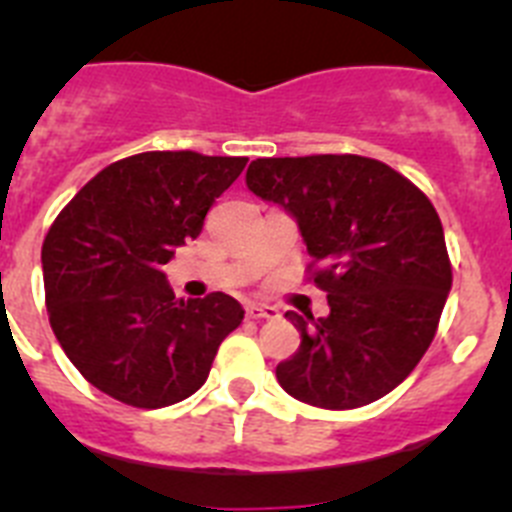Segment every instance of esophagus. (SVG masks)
<instances>
[{"label": "esophagus", "instance_id": "esophagus-1", "mask_svg": "<svg viewBox=\"0 0 512 512\" xmlns=\"http://www.w3.org/2000/svg\"><path fill=\"white\" fill-rule=\"evenodd\" d=\"M246 315L251 320H277L279 310L274 305H264V302H248Z\"/></svg>", "mask_w": 512, "mask_h": 512}]
</instances>
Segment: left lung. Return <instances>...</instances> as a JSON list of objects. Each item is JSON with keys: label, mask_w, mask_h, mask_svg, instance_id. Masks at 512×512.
<instances>
[{"label": "left lung", "mask_w": 512, "mask_h": 512, "mask_svg": "<svg viewBox=\"0 0 512 512\" xmlns=\"http://www.w3.org/2000/svg\"><path fill=\"white\" fill-rule=\"evenodd\" d=\"M256 197L295 217L330 312L289 310L300 348L277 366L282 390L325 410L379 400L413 372L436 336L451 264L431 200L364 156L256 158Z\"/></svg>", "instance_id": "1"}]
</instances>
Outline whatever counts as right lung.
Listing matches in <instances>:
<instances>
[{"label": "right lung", "instance_id": "1", "mask_svg": "<svg viewBox=\"0 0 512 512\" xmlns=\"http://www.w3.org/2000/svg\"><path fill=\"white\" fill-rule=\"evenodd\" d=\"M246 161L194 151L122 158L51 225L40 253L51 328L104 395L146 410L187 400L241 325V302L225 292L176 300L161 266L202 233L207 210Z\"/></svg>", "mask_w": 512, "mask_h": 512}]
</instances>
